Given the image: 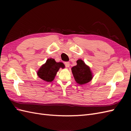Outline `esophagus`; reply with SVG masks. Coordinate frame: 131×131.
<instances>
[{"label":"esophagus","instance_id":"esophagus-1","mask_svg":"<svg viewBox=\"0 0 131 131\" xmlns=\"http://www.w3.org/2000/svg\"><path fill=\"white\" fill-rule=\"evenodd\" d=\"M65 65L66 67L69 68V66H70V63H69V62H65Z\"/></svg>","mask_w":131,"mask_h":131}]
</instances>
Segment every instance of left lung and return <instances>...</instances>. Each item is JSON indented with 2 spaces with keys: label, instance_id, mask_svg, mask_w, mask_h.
Returning a JSON list of instances; mask_svg holds the SVG:
<instances>
[{
  "label": "left lung",
  "instance_id": "left-lung-1",
  "mask_svg": "<svg viewBox=\"0 0 131 131\" xmlns=\"http://www.w3.org/2000/svg\"><path fill=\"white\" fill-rule=\"evenodd\" d=\"M77 63V65L71 68L75 80L80 85L90 82L93 77L91 68L81 59L78 60Z\"/></svg>",
  "mask_w": 131,
  "mask_h": 131
}]
</instances>
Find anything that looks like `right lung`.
Returning <instances> with one entry per match:
<instances>
[{"label":"right lung","mask_w":131,"mask_h":131,"mask_svg":"<svg viewBox=\"0 0 131 131\" xmlns=\"http://www.w3.org/2000/svg\"><path fill=\"white\" fill-rule=\"evenodd\" d=\"M60 68H65V65L62 62H57L53 58H48L46 62L39 69L37 75L44 81L51 82L54 80Z\"/></svg>","instance_id":"add662e5"}]
</instances>
